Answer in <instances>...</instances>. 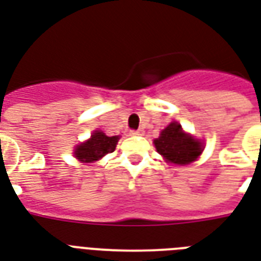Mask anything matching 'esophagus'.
I'll return each mask as SVG.
<instances>
[{
	"mask_svg": "<svg viewBox=\"0 0 261 261\" xmlns=\"http://www.w3.org/2000/svg\"><path fill=\"white\" fill-rule=\"evenodd\" d=\"M130 134L131 135H141L142 134V130H131Z\"/></svg>",
	"mask_w": 261,
	"mask_h": 261,
	"instance_id": "34e87169",
	"label": "esophagus"
}]
</instances>
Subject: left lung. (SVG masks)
I'll use <instances>...</instances> for the list:
<instances>
[{
	"instance_id": "1",
	"label": "left lung",
	"mask_w": 261,
	"mask_h": 261,
	"mask_svg": "<svg viewBox=\"0 0 261 261\" xmlns=\"http://www.w3.org/2000/svg\"><path fill=\"white\" fill-rule=\"evenodd\" d=\"M154 146L166 160L175 164H189L202 152L201 142L185 134L178 123L167 126L160 137L154 139Z\"/></svg>"
}]
</instances>
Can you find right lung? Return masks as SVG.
<instances>
[{"mask_svg": "<svg viewBox=\"0 0 261 261\" xmlns=\"http://www.w3.org/2000/svg\"><path fill=\"white\" fill-rule=\"evenodd\" d=\"M119 137H107L101 131H95L91 138L85 144L76 146L75 156L85 163H91L99 160L101 157L112 153L116 148Z\"/></svg>", "mask_w": 261, "mask_h": 261, "instance_id": "1", "label": "right lung"}]
</instances>
